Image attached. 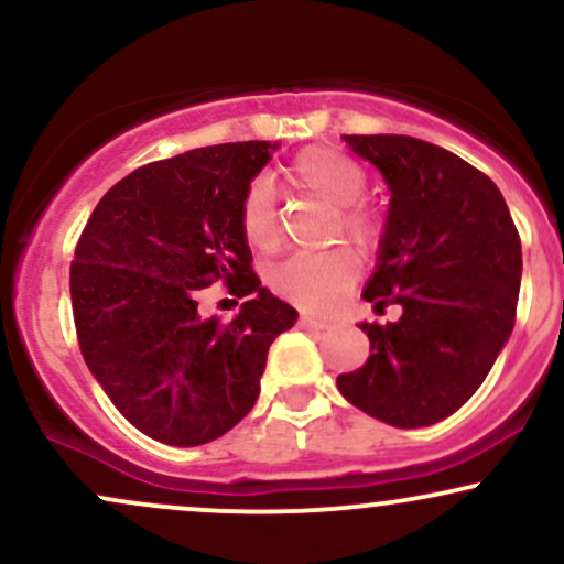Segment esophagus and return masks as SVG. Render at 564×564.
Listing matches in <instances>:
<instances>
[{
    "label": "esophagus",
    "mask_w": 564,
    "mask_h": 564,
    "mask_svg": "<svg viewBox=\"0 0 564 564\" xmlns=\"http://www.w3.org/2000/svg\"><path fill=\"white\" fill-rule=\"evenodd\" d=\"M332 323L323 321V318H315V315H302L300 318V328H304V332H323V328H328Z\"/></svg>",
    "instance_id": "esophagus-1"
}]
</instances>
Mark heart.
<instances>
[{"label":"heart","instance_id":"obj_1","mask_svg":"<svg viewBox=\"0 0 564 564\" xmlns=\"http://www.w3.org/2000/svg\"><path fill=\"white\" fill-rule=\"evenodd\" d=\"M289 183L310 196L339 209L341 232L352 243L368 246L377 236V225L364 206L355 200L366 191V172L347 153L328 145L302 151L289 166ZM241 230L257 251H273L281 243V223L273 204V191L264 180L249 185L241 200ZM360 273L358 257L349 249L318 251V254H291L270 270V286L283 300L313 313H328L349 294Z\"/></svg>","mask_w":564,"mask_h":564}]
</instances>
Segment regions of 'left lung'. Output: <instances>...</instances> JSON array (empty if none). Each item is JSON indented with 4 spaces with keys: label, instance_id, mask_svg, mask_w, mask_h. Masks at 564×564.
Masks as SVG:
<instances>
[{
    "label": "left lung",
    "instance_id": "8db88e82",
    "mask_svg": "<svg viewBox=\"0 0 564 564\" xmlns=\"http://www.w3.org/2000/svg\"><path fill=\"white\" fill-rule=\"evenodd\" d=\"M390 191L364 300L400 304V321L358 323L364 368L336 377L355 408L416 430L456 413L514 328L522 246L501 191L456 153L408 134H345Z\"/></svg>",
    "mask_w": 564,
    "mask_h": 564
}]
</instances>
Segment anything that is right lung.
<instances>
[{
	"label": "right lung",
	"instance_id": "add662e5",
	"mask_svg": "<svg viewBox=\"0 0 564 564\" xmlns=\"http://www.w3.org/2000/svg\"><path fill=\"white\" fill-rule=\"evenodd\" d=\"M281 142L196 148L119 180L95 206L70 264L79 347L129 424L193 448L260 398L268 349L300 313L251 273L241 200ZM223 276L247 302L230 324L197 313Z\"/></svg>",
	"mask_w": 564,
	"mask_h": 564
}]
</instances>
